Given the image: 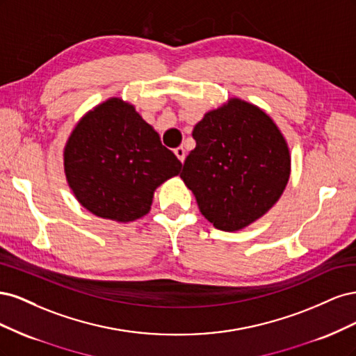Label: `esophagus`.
Listing matches in <instances>:
<instances>
[{
	"instance_id": "1",
	"label": "esophagus",
	"mask_w": 356,
	"mask_h": 356,
	"mask_svg": "<svg viewBox=\"0 0 356 356\" xmlns=\"http://www.w3.org/2000/svg\"><path fill=\"white\" fill-rule=\"evenodd\" d=\"M174 153H175V156L179 159L181 163H184V160H186V149L182 148V147H178V148L174 149Z\"/></svg>"
}]
</instances>
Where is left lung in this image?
<instances>
[{"label":"left lung","mask_w":356,"mask_h":356,"mask_svg":"<svg viewBox=\"0 0 356 356\" xmlns=\"http://www.w3.org/2000/svg\"><path fill=\"white\" fill-rule=\"evenodd\" d=\"M196 148L181 178L202 215L224 232L261 218L282 196L291 172L289 149L275 122L258 106L232 98L193 129Z\"/></svg>","instance_id":"1"}]
</instances>
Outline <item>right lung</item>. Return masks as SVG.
<instances>
[{
    "instance_id": "add662e5",
    "label": "right lung",
    "mask_w": 356,
    "mask_h": 356,
    "mask_svg": "<svg viewBox=\"0 0 356 356\" xmlns=\"http://www.w3.org/2000/svg\"><path fill=\"white\" fill-rule=\"evenodd\" d=\"M63 166L74 196L86 209L127 222L148 213L154 190L178 175L182 165L134 105L111 98L74 127Z\"/></svg>"
}]
</instances>
